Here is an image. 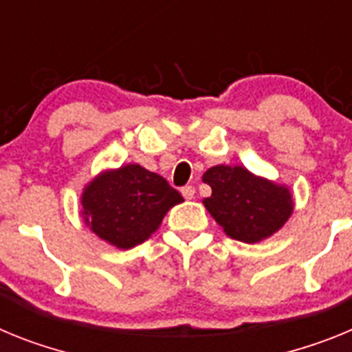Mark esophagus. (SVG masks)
Here are the masks:
<instances>
[{
  "label": "esophagus",
  "mask_w": 352,
  "mask_h": 352,
  "mask_svg": "<svg viewBox=\"0 0 352 352\" xmlns=\"http://www.w3.org/2000/svg\"><path fill=\"white\" fill-rule=\"evenodd\" d=\"M180 193H182V197H184L186 200H193V198H195V188H193V186H184V188L180 189Z\"/></svg>",
  "instance_id": "obj_1"
}]
</instances>
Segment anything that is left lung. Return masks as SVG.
Here are the masks:
<instances>
[{"label": "left lung", "mask_w": 352, "mask_h": 352, "mask_svg": "<svg viewBox=\"0 0 352 352\" xmlns=\"http://www.w3.org/2000/svg\"><path fill=\"white\" fill-rule=\"evenodd\" d=\"M201 180L212 195L204 206L228 237L241 243L267 239L285 225L294 210L289 188L264 177H256L244 166L209 168Z\"/></svg>", "instance_id": "1"}]
</instances>
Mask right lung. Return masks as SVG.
<instances>
[{
	"label": "right lung",
	"mask_w": 352,
	"mask_h": 352,
	"mask_svg": "<svg viewBox=\"0 0 352 352\" xmlns=\"http://www.w3.org/2000/svg\"><path fill=\"white\" fill-rule=\"evenodd\" d=\"M180 201L184 200L177 189L140 164L99 173L81 195L85 223L97 237L120 250L148 239L164 214Z\"/></svg>",
	"instance_id": "obj_1"
}]
</instances>
